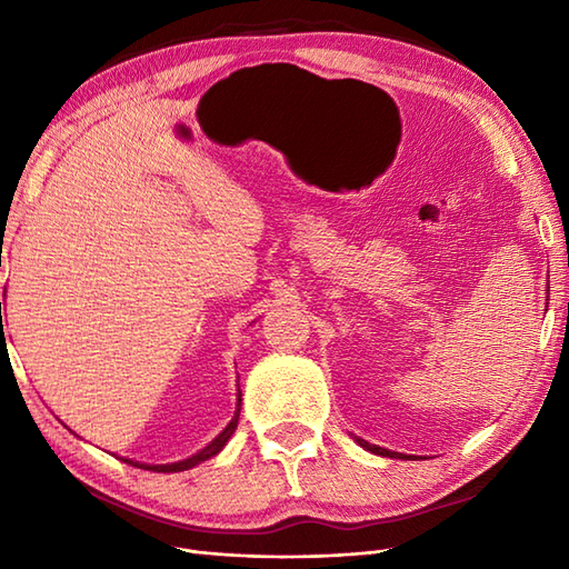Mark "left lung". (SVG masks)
<instances>
[{"label": "left lung", "mask_w": 569, "mask_h": 569, "mask_svg": "<svg viewBox=\"0 0 569 569\" xmlns=\"http://www.w3.org/2000/svg\"><path fill=\"white\" fill-rule=\"evenodd\" d=\"M357 442L365 447V450H369V452H373V455H383V457H401L403 459V455H398V452H391V450H383V447H379V445H369L367 440H361V438H357Z\"/></svg>", "instance_id": "left-lung-1"}]
</instances>
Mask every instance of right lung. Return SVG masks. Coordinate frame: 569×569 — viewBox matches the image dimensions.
Masks as SVG:
<instances>
[{
	"label": "right lung",
	"instance_id": "obj_1",
	"mask_svg": "<svg viewBox=\"0 0 569 569\" xmlns=\"http://www.w3.org/2000/svg\"><path fill=\"white\" fill-rule=\"evenodd\" d=\"M0 316H2V303H0ZM239 396H241V391H239ZM239 403H241V398H239ZM237 422H239V408H237V413H234V418L229 420V426L217 435V438L204 447V450H200L198 455H192V457H188V459H183V462H173V465H137V462H129V459H124L127 465H134V467H141V469H153V471H183V469H190V467H196V465H200V462H204V459H210V457H214L217 452L222 450V447L227 445V440L232 438V432L237 430Z\"/></svg>",
	"mask_w": 569,
	"mask_h": 569
}]
</instances>
